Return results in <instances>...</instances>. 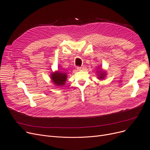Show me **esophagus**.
<instances>
[{"label":"esophagus","mask_w":150,"mask_h":150,"mask_svg":"<svg viewBox=\"0 0 150 150\" xmlns=\"http://www.w3.org/2000/svg\"><path fill=\"white\" fill-rule=\"evenodd\" d=\"M76 68H77V69H78V70H81V69H83V67H80V66H78Z\"/></svg>","instance_id":"esophagus-1"}]
</instances>
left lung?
<instances>
[{
    "instance_id": "8db88e82",
    "label": "left lung",
    "mask_w": 150,
    "mask_h": 150,
    "mask_svg": "<svg viewBox=\"0 0 150 150\" xmlns=\"http://www.w3.org/2000/svg\"><path fill=\"white\" fill-rule=\"evenodd\" d=\"M105 72H104L103 71H100V75H98V76H99L98 78H100V79H102V78H103L105 77Z\"/></svg>"
}]
</instances>
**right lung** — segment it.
<instances>
[{
	"instance_id": "obj_1",
	"label": "right lung",
	"mask_w": 150,
	"mask_h": 150,
	"mask_svg": "<svg viewBox=\"0 0 150 150\" xmlns=\"http://www.w3.org/2000/svg\"><path fill=\"white\" fill-rule=\"evenodd\" d=\"M51 78L54 84L57 86H62L64 84L66 81L67 75L65 72L58 71L52 74Z\"/></svg>"
}]
</instances>
